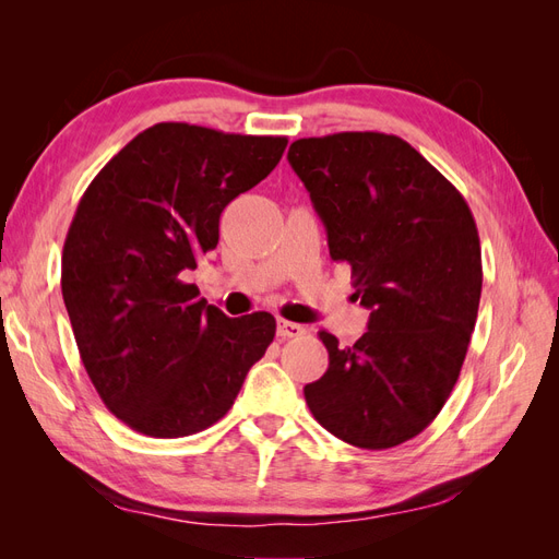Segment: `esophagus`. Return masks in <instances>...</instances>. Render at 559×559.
<instances>
[{"label": "esophagus", "instance_id": "obj_1", "mask_svg": "<svg viewBox=\"0 0 559 559\" xmlns=\"http://www.w3.org/2000/svg\"><path fill=\"white\" fill-rule=\"evenodd\" d=\"M306 333H308V329L300 326V324H294V321H286V319L277 321V335L280 337H300Z\"/></svg>", "mask_w": 559, "mask_h": 559}]
</instances>
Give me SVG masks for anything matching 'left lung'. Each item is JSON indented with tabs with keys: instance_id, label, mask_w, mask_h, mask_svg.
Masks as SVG:
<instances>
[{
	"instance_id": "obj_1",
	"label": "left lung",
	"mask_w": 559,
	"mask_h": 559,
	"mask_svg": "<svg viewBox=\"0 0 559 559\" xmlns=\"http://www.w3.org/2000/svg\"><path fill=\"white\" fill-rule=\"evenodd\" d=\"M289 165L326 228L333 261L352 267L370 310L352 347L321 331L329 368L306 384L314 419L341 441L386 450L441 413L476 326L480 240L462 193L396 134L296 140Z\"/></svg>"
}]
</instances>
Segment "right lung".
<instances>
[{
    "instance_id": "right-lung-1",
    "label": "right lung",
    "mask_w": 559,
    "mask_h": 559,
    "mask_svg": "<svg viewBox=\"0 0 559 559\" xmlns=\"http://www.w3.org/2000/svg\"><path fill=\"white\" fill-rule=\"evenodd\" d=\"M286 138L189 123L140 132L83 193L62 249V298L107 408L154 438L222 419L275 337V317L230 319L186 275L218 218L280 163Z\"/></svg>"
}]
</instances>
